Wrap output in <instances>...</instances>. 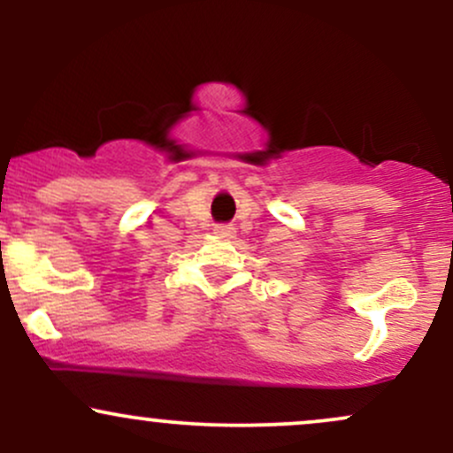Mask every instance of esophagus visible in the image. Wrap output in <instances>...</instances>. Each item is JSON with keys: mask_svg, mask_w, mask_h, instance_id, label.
<instances>
[{"mask_svg": "<svg viewBox=\"0 0 453 453\" xmlns=\"http://www.w3.org/2000/svg\"><path fill=\"white\" fill-rule=\"evenodd\" d=\"M234 232H236V227L232 223H219V226H215V234L221 238H232Z\"/></svg>", "mask_w": 453, "mask_h": 453, "instance_id": "esophagus-1", "label": "esophagus"}]
</instances>
